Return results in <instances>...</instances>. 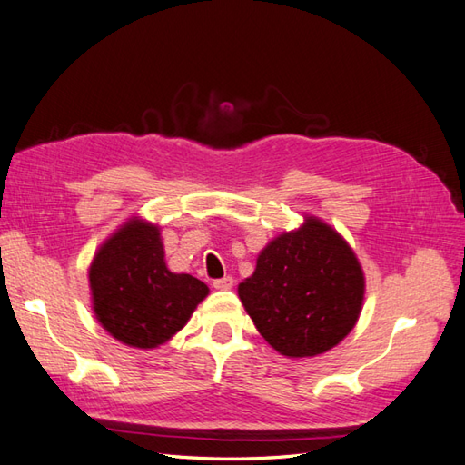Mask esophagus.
<instances>
[{"mask_svg":"<svg viewBox=\"0 0 465 465\" xmlns=\"http://www.w3.org/2000/svg\"><path fill=\"white\" fill-rule=\"evenodd\" d=\"M232 287H233V277H230V275L213 281V289H218V291H230Z\"/></svg>","mask_w":465,"mask_h":465,"instance_id":"1","label":"esophagus"}]
</instances>
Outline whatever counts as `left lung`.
<instances>
[{
    "label": "left lung",
    "mask_w": 465,
    "mask_h": 465,
    "mask_svg": "<svg viewBox=\"0 0 465 465\" xmlns=\"http://www.w3.org/2000/svg\"><path fill=\"white\" fill-rule=\"evenodd\" d=\"M363 289V271L350 245L311 218L261 252L255 272L240 284V299L279 353L312 357L350 334Z\"/></svg>",
    "instance_id": "left-lung-1"
}]
</instances>
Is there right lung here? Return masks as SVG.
Here are the masks:
<instances>
[{"instance_id":"1","label":"right lung","mask_w":465,"mask_h":465,"mask_svg":"<svg viewBox=\"0 0 465 465\" xmlns=\"http://www.w3.org/2000/svg\"><path fill=\"white\" fill-rule=\"evenodd\" d=\"M94 312L110 334L134 348H157L206 299L193 275L166 269L159 228L131 220L102 245L90 267Z\"/></svg>"}]
</instances>
